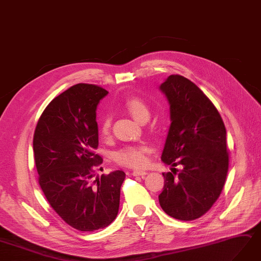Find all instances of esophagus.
Listing matches in <instances>:
<instances>
[{
	"instance_id": "1",
	"label": "esophagus",
	"mask_w": 261,
	"mask_h": 261,
	"mask_svg": "<svg viewBox=\"0 0 261 261\" xmlns=\"http://www.w3.org/2000/svg\"><path fill=\"white\" fill-rule=\"evenodd\" d=\"M132 174L134 175V177H136V175H146L147 171H145V170H134L132 172Z\"/></svg>"
}]
</instances>
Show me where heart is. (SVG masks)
<instances>
[{
	"instance_id": "1",
	"label": "heart",
	"mask_w": 261,
	"mask_h": 261,
	"mask_svg": "<svg viewBox=\"0 0 261 261\" xmlns=\"http://www.w3.org/2000/svg\"><path fill=\"white\" fill-rule=\"evenodd\" d=\"M125 110L140 123H145L150 117V109L146 102L139 97H130L126 100L124 103ZM112 118L110 115H104L98 123L101 135L107 137L111 132ZM152 150V148L147 144L139 145H129L125 146L121 149H118L115 154L114 159L117 164L133 167V168H142L146 166L148 161V153Z\"/></svg>"
}]
</instances>
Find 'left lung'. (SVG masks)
Segmentation results:
<instances>
[{"label": "left lung", "instance_id": "obj_1", "mask_svg": "<svg viewBox=\"0 0 261 261\" xmlns=\"http://www.w3.org/2000/svg\"><path fill=\"white\" fill-rule=\"evenodd\" d=\"M170 104L168 136L161 160L177 173H163L160 206L180 221L205 214L220 196L228 171L226 128L214 104L195 84L179 74L159 88Z\"/></svg>", "mask_w": 261, "mask_h": 261}]
</instances>
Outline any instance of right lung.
<instances>
[{
	"mask_svg": "<svg viewBox=\"0 0 261 261\" xmlns=\"http://www.w3.org/2000/svg\"><path fill=\"white\" fill-rule=\"evenodd\" d=\"M109 92L79 83L47 105L34 133L38 182L50 206L81 231L105 228L118 213L125 172L116 170L93 180L103 159L98 146L96 108Z\"/></svg>",
	"mask_w": 261,
	"mask_h": 261,
	"instance_id": "right-lung-1",
	"label": "right lung"
}]
</instances>
